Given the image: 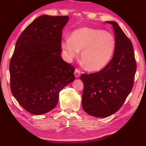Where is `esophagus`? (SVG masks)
<instances>
[{
    "label": "esophagus",
    "instance_id": "1",
    "mask_svg": "<svg viewBox=\"0 0 146 146\" xmlns=\"http://www.w3.org/2000/svg\"><path fill=\"white\" fill-rule=\"evenodd\" d=\"M81 74V72L78 69H76L74 71V75L76 78H78L80 77V76Z\"/></svg>",
    "mask_w": 146,
    "mask_h": 146
}]
</instances>
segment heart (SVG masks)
Returning a JSON list of instances; mask_svg holds the SVG:
<instances>
[{"label": "heart", "mask_w": 146, "mask_h": 146, "mask_svg": "<svg viewBox=\"0 0 146 146\" xmlns=\"http://www.w3.org/2000/svg\"><path fill=\"white\" fill-rule=\"evenodd\" d=\"M116 40L112 34L104 30L82 27L72 32L69 38L62 42V48L69 58L81 52L80 62L89 71L106 66L114 54Z\"/></svg>", "instance_id": "heart-1"}]
</instances>
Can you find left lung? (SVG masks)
<instances>
[{"label":"left lung","instance_id":"obj_1","mask_svg":"<svg viewBox=\"0 0 146 146\" xmlns=\"http://www.w3.org/2000/svg\"><path fill=\"white\" fill-rule=\"evenodd\" d=\"M113 25L116 47L106 66L97 72L82 74L83 110L89 115L106 117L116 112L132 90L136 62L132 43L119 25Z\"/></svg>","mask_w":146,"mask_h":146}]
</instances>
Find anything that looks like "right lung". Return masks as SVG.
Instances as JSON below:
<instances>
[{
  "label": "right lung",
  "instance_id": "add662e5",
  "mask_svg": "<svg viewBox=\"0 0 146 146\" xmlns=\"http://www.w3.org/2000/svg\"><path fill=\"white\" fill-rule=\"evenodd\" d=\"M68 16L42 15L19 36L9 65L12 94L29 112L41 115L56 106L61 90L75 80L64 61L62 29Z\"/></svg>",
  "mask_w": 146,
  "mask_h": 146
}]
</instances>
